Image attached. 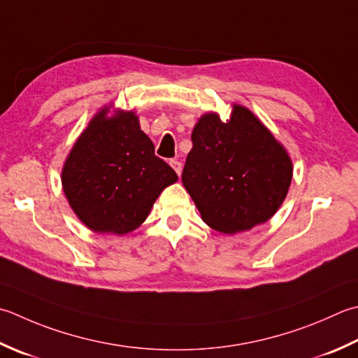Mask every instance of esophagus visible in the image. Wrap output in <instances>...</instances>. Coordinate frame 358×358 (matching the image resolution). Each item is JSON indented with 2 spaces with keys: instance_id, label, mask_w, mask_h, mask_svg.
I'll list each match as a JSON object with an SVG mask.
<instances>
[{
  "instance_id": "esophagus-1",
  "label": "esophagus",
  "mask_w": 358,
  "mask_h": 358,
  "mask_svg": "<svg viewBox=\"0 0 358 358\" xmlns=\"http://www.w3.org/2000/svg\"><path fill=\"white\" fill-rule=\"evenodd\" d=\"M171 166L173 167V171L177 172V175H181V171H183V164L178 159H171Z\"/></svg>"
}]
</instances>
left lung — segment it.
Instances as JSON below:
<instances>
[{
    "instance_id": "1",
    "label": "left lung",
    "mask_w": 358,
    "mask_h": 358,
    "mask_svg": "<svg viewBox=\"0 0 358 358\" xmlns=\"http://www.w3.org/2000/svg\"><path fill=\"white\" fill-rule=\"evenodd\" d=\"M191 139L181 181L209 227L225 234L251 229L282 205L292 161L248 108L234 105L227 122L201 116Z\"/></svg>"
}]
</instances>
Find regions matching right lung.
I'll return each mask as SVG.
<instances>
[{
  "label": "right lung",
  "instance_id": "1",
  "mask_svg": "<svg viewBox=\"0 0 358 358\" xmlns=\"http://www.w3.org/2000/svg\"><path fill=\"white\" fill-rule=\"evenodd\" d=\"M102 110L77 139L62 185L73 211L96 233L125 234L147 219L166 186L178 180L131 111Z\"/></svg>",
  "mask_w": 358,
  "mask_h": 358
}]
</instances>
